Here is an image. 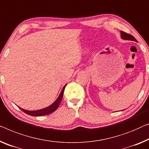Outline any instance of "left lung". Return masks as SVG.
I'll return each instance as SVG.
<instances>
[{
	"label": "left lung",
	"mask_w": 149,
	"mask_h": 149,
	"mask_svg": "<svg viewBox=\"0 0 149 149\" xmlns=\"http://www.w3.org/2000/svg\"><path fill=\"white\" fill-rule=\"evenodd\" d=\"M120 33H121V38L123 39V40H132V41H135V42H137V40H136V38L134 37V36H132V35H130V34L127 33H126V32L122 31H120Z\"/></svg>",
	"instance_id": "left-lung-1"
}]
</instances>
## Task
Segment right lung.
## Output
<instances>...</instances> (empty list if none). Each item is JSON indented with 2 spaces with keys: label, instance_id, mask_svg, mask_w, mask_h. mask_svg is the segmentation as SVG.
I'll use <instances>...</instances> for the list:
<instances>
[{
  "label": "right lung",
  "instance_id": "right-lung-1",
  "mask_svg": "<svg viewBox=\"0 0 149 149\" xmlns=\"http://www.w3.org/2000/svg\"><path fill=\"white\" fill-rule=\"evenodd\" d=\"M66 85L63 87V89H62V91H61V93H60V95H59L56 101L54 103H52V104L51 105H49V106L47 107L46 108L39 109V110H36V111L25 110V109L21 108V107H19V108L21 109V110H22L23 112H25V113H27V114H28V115L31 116H46V115H48V114L52 113V112L56 110L58 107L59 106L60 103L62 101V97H63L64 91V89H65Z\"/></svg>",
  "mask_w": 149,
  "mask_h": 149
}]
</instances>
